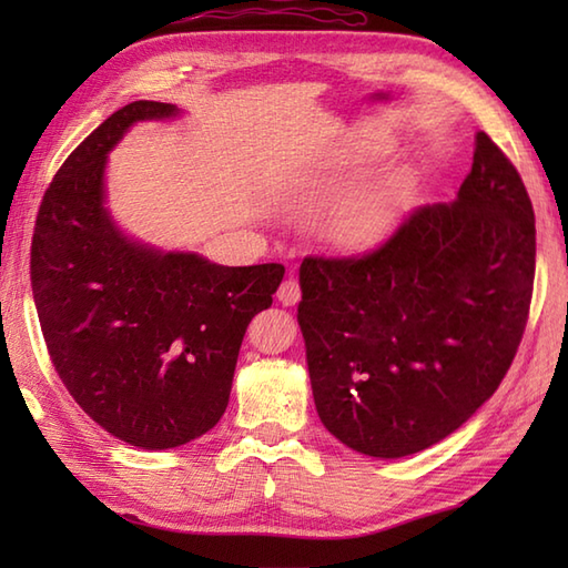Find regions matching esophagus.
<instances>
[{"instance_id":"34e87169","label":"esophagus","mask_w":568,"mask_h":568,"mask_svg":"<svg viewBox=\"0 0 568 568\" xmlns=\"http://www.w3.org/2000/svg\"><path fill=\"white\" fill-rule=\"evenodd\" d=\"M277 303L285 305V307H293L300 303V283L295 281V277H287V281L281 283V287H277Z\"/></svg>"}]
</instances>
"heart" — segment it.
Returning a JSON list of instances; mask_svg holds the SVG:
<instances>
[{"instance_id":"heart-1","label":"heart","mask_w":568,"mask_h":568,"mask_svg":"<svg viewBox=\"0 0 568 568\" xmlns=\"http://www.w3.org/2000/svg\"><path fill=\"white\" fill-rule=\"evenodd\" d=\"M373 155L371 149H354L344 163L356 165ZM415 197L413 178L390 173L373 178L339 202L334 212V236L348 248H371L388 239L400 224Z\"/></svg>"}]
</instances>
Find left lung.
Masks as SVG:
<instances>
[{"mask_svg": "<svg viewBox=\"0 0 568 568\" xmlns=\"http://www.w3.org/2000/svg\"><path fill=\"white\" fill-rule=\"evenodd\" d=\"M532 283V202L478 131L452 204L417 210L364 258L300 265L297 324L322 425L376 458L449 437L508 373Z\"/></svg>", "mask_w": 568, "mask_h": 568, "instance_id": "8db88e82", "label": "left lung"}]
</instances>
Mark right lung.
I'll use <instances>...</instances> for the list:
<instances>
[{
  "instance_id": "right-lung-1",
  "label": "right lung",
  "mask_w": 568,
  "mask_h": 568,
  "mask_svg": "<svg viewBox=\"0 0 568 568\" xmlns=\"http://www.w3.org/2000/svg\"><path fill=\"white\" fill-rule=\"evenodd\" d=\"M178 116L175 104L139 100L94 129L45 190L31 244L33 303L60 381L102 429L149 452L222 419L248 322L285 273L165 251L116 224L106 159L134 124Z\"/></svg>"
}]
</instances>
